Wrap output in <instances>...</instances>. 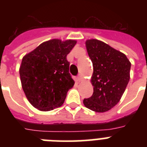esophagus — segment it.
<instances>
[{
    "label": "esophagus",
    "mask_w": 147,
    "mask_h": 147,
    "mask_svg": "<svg viewBox=\"0 0 147 147\" xmlns=\"http://www.w3.org/2000/svg\"><path fill=\"white\" fill-rule=\"evenodd\" d=\"M82 80H83V77H82V76H81V75H79V76H77V80L79 82H82Z\"/></svg>",
    "instance_id": "1"
}]
</instances>
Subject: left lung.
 I'll list each match as a JSON object with an SVG mask.
<instances>
[{
	"instance_id": "8db88e82",
	"label": "left lung",
	"mask_w": 147,
	"mask_h": 147,
	"mask_svg": "<svg viewBox=\"0 0 147 147\" xmlns=\"http://www.w3.org/2000/svg\"><path fill=\"white\" fill-rule=\"evenodd\" d=\"M86 49L93 62L91 97L83 100L87 108L107 112L119 103L130 78L131 63L126 55L96 39L87 40Z\"/></svg>"
}]
</instances>
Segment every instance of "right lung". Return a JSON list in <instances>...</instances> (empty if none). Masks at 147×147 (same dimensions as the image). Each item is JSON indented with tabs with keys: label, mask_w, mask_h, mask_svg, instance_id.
<instances>
[{
	"label": "right lung",
	"mask_w": 147,
	"mask_h": 147,
	"mask_svg": "<svg viewBox=\"0 0 147 147\" xmlns=\"http://www.w3.org/2000/svg\"><path fill=\"white\" fill-rule=\"evenodd\" d=\"M76 43L74 40L53 39L23 57L19 69L22 88L34 107L50 111L64 103L75 83L69 74L67 55Z\"/></svg>",
	"instance_id": "add662e5"
}]
</instances>
